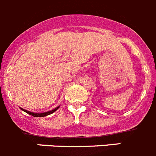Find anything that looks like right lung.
<instances>
[{
	"label": "right lung",
	"instance_id": "1",
	"mask_svg": "<svg viewBox=\"0 0 156 156\" xmlns=\"http://www.w3.org/2000/svg\"><path fill=\"white\" fill-rule=\"evenodd\" d=\"M58 108H59V106L57 107V108H55V109L52 110V111H47V112H44V113H33V112H31V111H26V110L23 109V108H21V110H22L23 111H25V112H26L27 114H30V115H31V116L37 117V118H41V117H45V116H47V115H49V114H52V113L55 112V111H56Z\"/></svg>",
	"mask_w": 156,
	"mask_h": 156
}]
</instances>
